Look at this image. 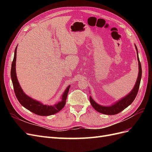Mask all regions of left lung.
Listing matches in <instances>:
<instances>
[{
  "label": "left lung",
  "instance_id": "8db88e82",
  "mask_svg": "<svg viewBox=\"0 0 152 152\" xmlns=\"http://www.w3.org/2000/svg\"><path fill=\"white\" fill-rule=\"evenodd\" d=\"M134 46L136 50L137 53V61H138V75H137V80L136 81V83L134 86L133 87L132 89L129 92V93L127 94L124 97L121 98L117 101L116 102L112 103L111 105L108 106H104L99 104L98 103H96L95 101L91 97V96H89V100L90 103L95 110L98 112L99 113L108 115H115L118 113L122 112L127 107H129L134 100L136 98V96L137 94V92L139 90L140 82L141 79V75H142V69L141 63L140 61L139 56H138V51H137V49L136 44H134ZM90 93V91H89Z\"/></svg>",
  "mask_w": 152,
  "mask_h": 152
}]
</instances>
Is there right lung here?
<instances>
[{
    "label": "right lung",
    "instance_id": "obj_1",
    "mask_svg": "<svg viewBox=\"0 0 152 152\" xmlns=\"http://www.w3.org/2000/svg\"><path fill=\"white\" fill-rule=\"evenodd\" d=\"M16 51L17 46L15 50V55H14V59L11 65V77L14 87V91H15L16 98L19 101L20 104L23 107L28 110L29 111L40 116H49L59 112L65 107L70 85L68 86L65 91L63 92V93L60 97V101H59V102L54 104H45L39 102V101L30 97L29 96L24 93L18 80L16 71Z\"/></svg>",
    "mask_w": 152,
    "mask_h": 152
}]
</instances>
